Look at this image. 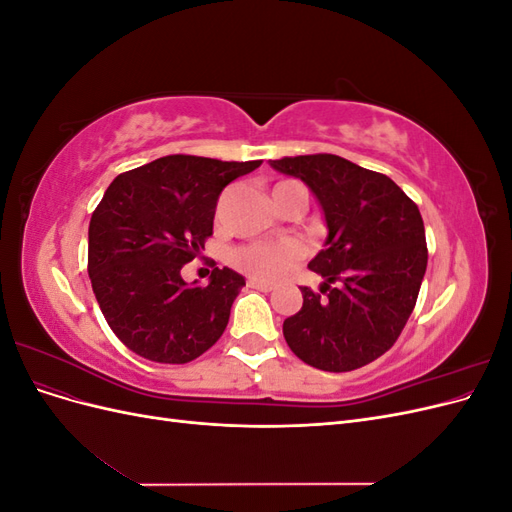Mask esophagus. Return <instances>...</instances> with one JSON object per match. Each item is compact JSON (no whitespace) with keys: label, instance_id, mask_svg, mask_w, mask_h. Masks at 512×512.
Returning <instances> with one entry per match:
<instances>
[{"label":"esophagus","instance_id":"1","mask_svg":"<svg viewBox=\"0 0 512 512\" xmlns=\"http://www.w3.org/2000/svg\"><path fill=\"white\" fill-rule=\"evenodd\" d=\"M247 286L256 288V290H262V292H271L273 290L271 282H262V280H256V277H250V280H247Z\"/></svg>","mask_w":512,"mask_h":512}]
</instances>
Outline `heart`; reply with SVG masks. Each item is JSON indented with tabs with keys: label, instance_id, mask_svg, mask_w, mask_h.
Returning a JSON list of instances; mask_svg holds the SVG:
<instances>
[{
	"label": "heart",
	"instance_id": "heart-1",
	"mask_svg": "<svg viewBox=\"0 0 512 512\" xmlns=\"http://www.w3.org/2000/svg\"><path fill=\"white\" fill-rule=\"evenodd\" d=\"M294 185H301V183L282 181L277 183L273 190H286V188H294ZM301 256H303V247L294 241H282L275 245L254 243V245L239 247V250L232 254V262H235L241 271L250 273L254 277H262V280H277V277H282L294 262L301 260Z\"/></svg>",
	"mask_w": 512,
	"mask_h": 512
}]
</instances>
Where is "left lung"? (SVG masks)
<instances>
[{
	"label": "left lung",
	"mask_w": 512,
	"mask_h": 512,
	"mask_svg": "<svg viewBox=\"0 0 512 512\" xmlns=\"http://www.w3.org/2000/svg\"><path fill=\"white\" fill-rule=\"evenodd\" d=\"M269 164L312 190L329 230L307 265L325 297L301 288L303 307L284 320L290 350L337 374L376 361L404 331L425 277L421 211L393 179L333 153Z\"/></svg>",
	"instance_id": "1"
}]
</instances>
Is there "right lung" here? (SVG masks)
I'll use <instances>...</instances> for the list:
<instances>
[{"instance_id": "right-lung-1", "label": "right lung", "mask_w": 512, "mask_h": 512, "mask_svg": "<svg viewBox=\"0 0 512 512\" xmlns=\"http://www.w3.org/2000/svg\"><path fill=\"white\" fill-rule=\"evenodd\" d=\"M262 160L166 156L108 185L89 222V280L108 327L138 356L190 363L222 337L245 277L228 267L209 284H185L183 265L213 235L230 181Z\"/></svg>"}]
</instances>
